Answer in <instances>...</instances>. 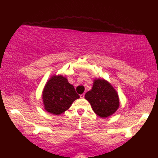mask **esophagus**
<instances>
[{
	"label": "esophagus",
	"mask_w": 158,
	"mask_h": 158,
	"mask_svg": "<svg viewBox=\"0 0 158 158\" xmlns=\"http://www.w3.org/2000/svg\"><path fill=\"white\" fill-rule=\"evenodd\" d=\"M84 96H85V94H82L80 95V98H84Z\"/></svg>",
	"instance_id": "34e87169"
}]
</instances>
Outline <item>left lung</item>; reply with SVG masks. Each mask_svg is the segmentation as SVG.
<instances>
[{"instance_id":"obj_1","label":"left lung","mask_w":158,"mask_h":158,"mask_svg":"<svg viewBox=\"0 0 158 158\" xmlns=\"http://www.w3.org/2000/svg\"><path fill=\"white\" fill-rule=\"evenodd\" d=\"M94 111L102 118L115 113L119 106V96L115 89L105 79H95L92 89L85 95Z\"/></svg>"}]
</instances>
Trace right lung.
I'll use <instances>...</instances> for the list:
<instances>
[{
	"label": "right lung",
	"instance_id": "add662e5",
	"mask_svg": "<svg viewBox=\"0 0 158 158\" xmlns=\"http://www.w3.org/2000/svg\"><path fill=\"white\" fill-rule=\"evenodd\" d=\"M43 101L47 111L58 115L68 110L79 98L73 85L62 75L52 77L43 91Z\"/></svg>",
	"mask_w": 158,
	"mask_h": 158
}]
</instances>
